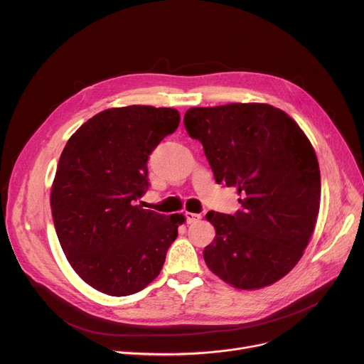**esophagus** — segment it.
<instances>
[{"instance_id":"obj_1","label":"esophagus","mask_w":364,"mask_h":364,"mask_svg":"<svg viewBox=\"0 0 364 364\" xmlns=\"http://www.w3.org/2000/svg\"><path fill=\"white\" fill-rule=\"evenodd\" d=\"M185 218H186V222H188V223H196V222H198L203 216L200 215V213H189V211H186V213H185Z\"/></svg>"}]
</instances>
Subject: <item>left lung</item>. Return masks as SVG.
<instances>
[{
  "mask_svg": "<svg viewBox=\"0 0 364 364\" xmlns=\"http://www.w3.org/2000/svg\"><path fill=\"white\" fill-rule=\"evenodd\" d=\"M203 144L218 183L238 188L235 216L208 211L216 237L207 267L237 289H260L287 276L303 257L320 207L314 148L296 122L263 102L192 107L183 117Z\"/></svg>",
  "mask_w": 364,
  "mask_h": 364,
  "instance_id": "1",
  "label": "left lung"
}]
</instances>
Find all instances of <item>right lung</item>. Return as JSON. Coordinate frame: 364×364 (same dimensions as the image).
Wrapping results in <instances>:
<instances>
[{
    "label": "right lung",
    "mask_w": 364,
    "mask_h": 364,
    "mask_svg": "<svg viewBox=\"0 0 364 364\" xmlns=\"http://www.w3.org/2000/svg\"><path fill=\"white\" fill-rule=\"evenodd\" d=\"M176 109L127 105L100 112L69 138L51 186L60 245L82 281L126 296L159 276L183 215H159L136 200L148 156L176 131Z\"/></svg>",
    "instance_id": "add662e5"
}]
</instances>
